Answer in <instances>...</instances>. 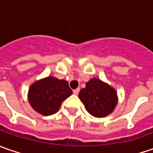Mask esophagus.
<instances>
[{
    "mask_svg": "<svg viewBox=\"0 0 153 153\" xmlns=\"http://www.w3.org/2000/svg\"><path fill=\"white\" fill-rule=\"evenodd\" d=\"M80 92V88H76V89H74L73 90V93L75 94H78Z\"/></svg>",
    "mask_w": 153,
    "mask_h": 153,
    "instance_id": "34e87169",
    "label": "esophagus"
}]
</instances>
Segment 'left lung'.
<instances>
[{"label": "left lung", "instance_id": "8db88e82", "mask_svg": "<svg viewBox=\"0 0 153 153\" xmlns=\"http://www.w3.org/2000/svg\"><path fill=\"white\" fill-rule=\"evenodd\" d=\"M79 99L87 111L94 117H103L110 114L117 103L116 91L100 79L93 78L79 92Z\"/></svg>", "mask_w": 153, "mask_h": 153}]
</instances>
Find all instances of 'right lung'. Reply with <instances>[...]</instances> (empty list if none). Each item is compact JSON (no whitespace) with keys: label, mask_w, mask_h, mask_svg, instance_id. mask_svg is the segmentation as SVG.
Masks as SVG:
<instances>
[{"label":"right lung","mask_w":153,"mask_h":153,"mask_svg":"<svg viewBox=\"0 0 153 153\" xmlns=\"http://www.w3.org/2000/svg\"><path fill=\"white\" fill-rule=\"evenodd\" d=\"M72 90L65 80L53 76L35 82L29 90V102L33 109L44 116L56 113L61 103L71 96Z\"/></svg>","instance_id":"obj_1"}]
</instances>
